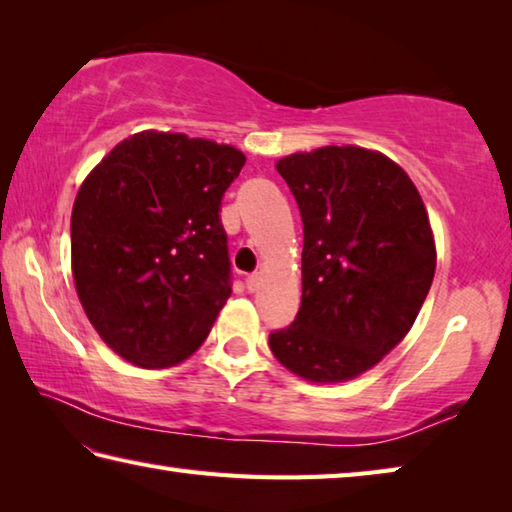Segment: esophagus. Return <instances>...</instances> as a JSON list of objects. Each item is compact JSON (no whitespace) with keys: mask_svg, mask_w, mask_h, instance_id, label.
<instances>
[{"mask_svg":"<svg viewBox=\"0 0 512 512\" xmlns=\"http://www.w3.org/2000/svg\"><path fill=\"white\" fill-rule=\"evenodd\" d=\"M245 285H247V290H249V292H254V290L258 288V274H247Z\"/></svg>","mask_w":512,"mask_h":512,"instance_id":"1","label":"esophagus"}]
</instances>
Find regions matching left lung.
<instances>
[{
  "label": "left lung",
  "instance_id": "8db88e82",
  "mask_svg": "<svg viewBox=\"0 0 512 512\" xmlns=\"http://www.w3.org/2000/svg\"><path fill=\"white\" fill-rule=\"evenodd\" d=\"M276 170L303 220V294L270 348L310 382L351 380L402 342L432 288L425 204L405 170L373 150L297 152Z\"/></svg>",
  "mask_w": 512,
  "mask_h": 512
}]
</instances>
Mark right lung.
<instances>
[{
	"mask_svg": "<svg viewBox=\"0 0 512 512\" xmlns=\"http://www.w3.org/2000/svg\"><path fill=\"white\" fill-rule=\"evenodd\" d=\"M245 155L186 134L139 132L80 186L71 211L78 299L125 360L164 369L209 335L231 294L222 197Z\"/></svg>",
	"mask_w": 512,
	"mask_h": 512,
	"instance_id": "add662e5",
	"label": "right lung"
}]
</instances>
